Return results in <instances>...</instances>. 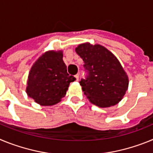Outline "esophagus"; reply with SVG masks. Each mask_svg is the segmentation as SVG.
<instances>
[{
    "label": "esophagus",
    "instance_id": "esophagus-1",
    "mask_svg": "<svg viewBox=\"0 0 153 153\" xmlns=\"http://www.w3.org/2000/svg\"><path fill=\"white\" fill-rule=\"evenodd\" d=\"M75 78H76V81L79 80V75H78V74L75 75Z\"/></svg>",
    "mask_w": 153,
    "mask_h": 153
}]
</instances>
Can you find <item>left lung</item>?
Instances as JSON below:
<instances>
[{"mask_svg": "<svg viewBox=\"0 0 153 153\" xmlns=\"http://www.w3.org/2000/svg\"><path fill=\"white\" fill-rule=\"evenodd\" d=\"M75 51L84 62L86 75L79 84L87 99L100 107L118 103L125 95L129 80L117 57L98 44H80Z\"/></svg>", "mask_w": 153, "mask_h": 153, "instance_id": "obj_1", "label": "left lung"}]
</instances>
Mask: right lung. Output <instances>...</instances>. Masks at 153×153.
Returning <instances> with one entry per match:
<instances>
[{
  "mask_svg": "<svg viewBox=\"0 0 153 153\" xmlns=\"http://www.w3.org/2000/svg\"><path fill=\"white\" fill-rule=\"evenodd\" d=\"M76 78L67 74L61 52H46L35 62L28 76L27 93L42 106L61 100Z\"/></svg>",
  "mask_w": 153,
  "mask_h": 153,
  "instance_id": "add662e5",
  "label": "right lung"
}]
</instances>
